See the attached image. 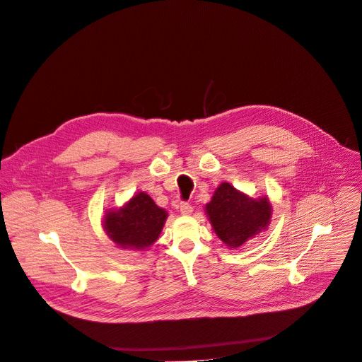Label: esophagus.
I'll list each match as a JSON object with an SVG mask.
<instances>
[{"label": "esophagus", "mask_w": 362, "mask_h": 362, "mask_svg": "<svg viewBox=\"0 0 362 362\" xmlns=\"http://www.w3.org/2000/svg\"><path fill=\"white\" fill-rule=\"evenodd\" d=\"M178 209H180V213L184 214V216H189V214L192 213V207H191V204H188V203H181V204L178 206Z\"/></svg>", "instance_id": "34e87169"}]
</instances>
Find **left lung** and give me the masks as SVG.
<instances>
[{"mask_svg":"<svg viewBox=\"0 0 362 362\" xmlns=\"http://www.w3.org/2000/svg\"><path fill=\"white\" fill-rule=\"evenodd\" d=\"M272 204L267 195L253 198L221 182L211 202L206 204L207 218L221 242L230 249H238L264 231L272 220Z\"/></svg>","mask_w":362,"mask_h":362,"instance_id":"left-lung-1","label":"left lung"}]
</instances>
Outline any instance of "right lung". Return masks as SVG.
Returning <instances> with one entry per match:
<instances>
[{
	"instance_id": "add662e5",
	"label": "right lung",
	"mask_w": 362,
	"mask_h": 362,
	"mask_svg": "<svg viewBox=\"0 0 362 362\" xmlns=\"http://www.w3.org/2000/svg\"><path fill=\"white\" fill-rule=\"evenodd\" d=\"M167 217V210L158 207L145 191H139L122 207L106 210L102 226L117 247L145 250L158 240Z\"/></svg>"
}]
</instances>
